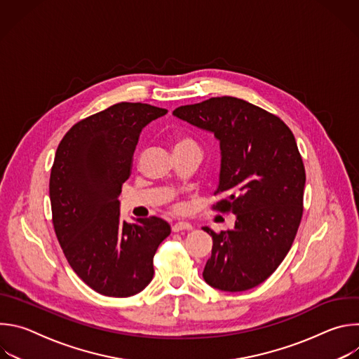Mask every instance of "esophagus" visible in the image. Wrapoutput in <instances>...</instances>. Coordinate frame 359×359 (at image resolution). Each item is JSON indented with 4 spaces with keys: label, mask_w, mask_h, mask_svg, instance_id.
Listing matches in <instances>:
<instances>
[{
    "label": "esophagus",
    "mask_w": 359,
    "mask_h": 359,
    "mask_svg": "<svg viewBox=\"0 0 359 359\" xmlns=\"http://www.w3.org/2000/svg\"><path fill=\"white\" fill-rule=\"evenodd\" d=\"M183 230H191V224L186 223V222H179V223H175L172 226L173 233H179V231H183Z\"/></svg>",
    "instance_id": "1"
}]
</instances>
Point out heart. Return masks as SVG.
Segmentation results:
<instances>
[{
  "instance_id": "obj_1",
  "label": "heart",
  "mask_w": 359,
  "mask_h": 359,
  "mask_svg": "<svg viewBox=\"0 0 359 359\" xmlns=\"http://www.w3.org/2000/svg\"><path fill=\"white\" fill-rule=\"evenodd\" d=\"M187 143H193V142H191L190 139H180L176 146H179V144H187Z\"/></svg>"
}]
</instances>
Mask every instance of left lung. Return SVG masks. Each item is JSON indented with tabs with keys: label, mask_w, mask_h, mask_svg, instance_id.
<instances>
[{
	"label": "left lung",
	"mask_w": 359,
	"mask_h": 359,
	"mask_svg": "<svg viewBox=\"0 0 359 359\" xmlns=\"http://www.w3.org/2000/svg\"><path fill=\"white\" fill-rule=\"evenodd\" d=\"M173 115L215 133L222 165L216 210L236 215L233 230L215 233L203 278L238 292L266 281L285 259L301 217L305 169L295 137L276 115L233 96L184 105Z\"/></svg>",
	"instance_id": "1"
}]
</instances>
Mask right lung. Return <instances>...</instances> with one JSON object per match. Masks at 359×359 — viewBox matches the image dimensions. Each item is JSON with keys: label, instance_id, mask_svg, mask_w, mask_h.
Instances as JSON below:
<instances>
[{"label": "right lung", "instance_id": "obj_1", "mask_svg": "<svg viewBox=\"0 0 359 359\" xmlns=\"http://www.w3.org/2000/svg\"><path fill=\"white\" fill-rule=\"evenodd\" d=\"M168 111L121 102L75 123L62 137L49 177L55 234L78 277L102 295L125 298L153 278V257L170 234L159 219L121 220L142 129Z\"/></svg>", "mask_w": 359, "mask_h": 359}]
</instances>
